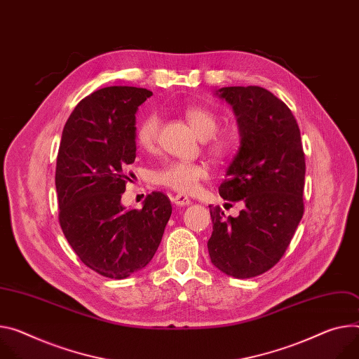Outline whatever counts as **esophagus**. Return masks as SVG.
Instances as JSON below:
<instances>
[{"instance_id": "34e87169", "label": "esophagus", "mask_w": 359, "mask_h": 359, "mask_svg": "<svg viewBox=\"0 0 359 359\" xmlns=\"http://www.w3.org/2000/svg\"><path fill=\"white\" fill-rule=\"evenodd\" d=\"M172 201L176 206H189L191 203V201L187 196H184V194H176V196L172 198Z\"/></svg>"}]
</instances>
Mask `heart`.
<instances>
[{
	"instance_id": "heart-1",
	"label": "heart",
	"mask_w": 359,
	"mask_h": 359,
	"mask_svg": "<svg viewBox=\"0 0 359 359\" xmlns=\"http://www.w3.org/2000/svg\"><path fill=\"white\" fill-rule=\"evenodd\" d=\"M184 116L201 139H208V149L216 158H224L232 150V139L227 135L217 133L220 127L219 116L202 106L187 107ZM160 133V118L156 113L147 114L136 128V142L143 150H153ZM206 163H191L175 160L153 173V182L182 194L198 191L201 183L209 177Z\"/></svg>"
}]
</instances>
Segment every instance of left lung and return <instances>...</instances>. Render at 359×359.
I'll return each instance as SVG.
<instances>
[{
    "label": "left lung",
    "instance_id": "8db88e82",
    "mask_svg": "<svg viewBox=\"0 0 359 359\" xmlns=\"http://www.w3.org/2000/svg\"><path fill=\"white\" fill-rule=\"evenodd\" d=\"M216 94L233 107L241 132L219 194L245 208L232 217L209 206L208 249L219 271L246 279L273 268L295 235L304 216L305 153L297 118L266 88L223 87Z\"/></svg>",
    "mask_w": 359,
    "mask_h": 359
}]
</instances>
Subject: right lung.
Wrapping results in <instances>:
<instances>
[{"mask_svg": "<svg viewBox=\"0 0 359 359\" xmlns=\"http://www.w3.org/2000/svg\"><path fill=\"white\" fill-rule=\"evenodd\" d=\"M153 93L113 86L76 106L62 130L55 166L58 222L81 262L124 279L154 256L172 215L169 198L147 194L142 209L120 203L136 158V111Z\"/></svg>", "mask_w": 359, "mask_h": 359, "instance_id": "obj_1", "label": "right lung"}]
</instances>
